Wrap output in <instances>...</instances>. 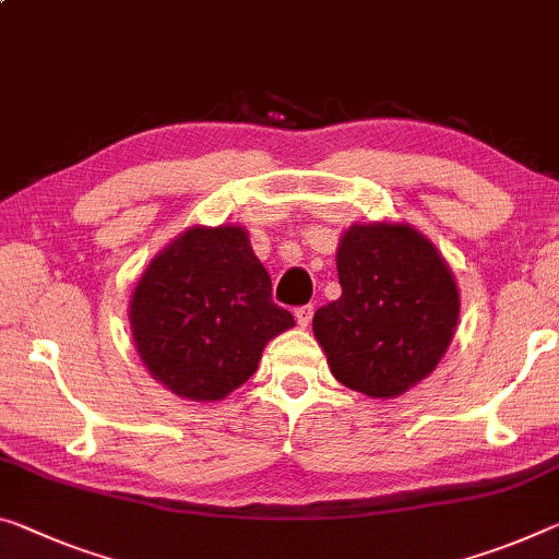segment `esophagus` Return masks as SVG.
<instances>
[{
  "label": "esophagus",
  "instance_id": "obj_1",
  "mask_svg": "<svg viewBox=\"0 0 559 559\" xmlns=\"http://www.w3.org/2000/svg\"><path fill=\"white\" fill-rule=\"evenodd\" d=\"M294 316H296V321H298V325L300 328H306L308 323H311V316H313V306H298L296 311H294Z\"/></svg>",
  "mask_w": 559,
  "mask_h": 559
}]
</instances>
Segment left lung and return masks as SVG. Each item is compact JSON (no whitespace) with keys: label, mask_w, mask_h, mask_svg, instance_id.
Instances as JSON below:
<instances>
[{"label":"left lung","mask_w":559,"mask_h":559,"mask_svg":"<svg viewBox=\"0 0 559 559\" xmlns=\"http://www.w3.org/2000/svg\"><path fill=\"white\" fill-rule=\"evenodd\" d=\"M338 278L341 298L313 316L335 380L395 397L430 376L460 313L453 273L436 246L407 224H356L341 238Z\"/></svg>","instance_id":"8db88e82"}]
</instances>
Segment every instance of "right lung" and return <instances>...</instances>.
I'll use <instances>...</instances> for the list:
<instances>
[{
  "mask_svg": "<svg viewBox=\"0 0 559 559\" xmlns=\"http://www.w3.org/2000/svg\"><path fill=\"white\" fill-rule=\"evenodd\" d=\"M131 333L156 380L189 401H221L255 373L263 345L296 325L241 226H193L148 263Z\"/></svg>",
  "mask_w": 559,
  "mask_h": 559,
  "instance_id": "add662e5",
  "label": "right lung"
}]
</instances>
